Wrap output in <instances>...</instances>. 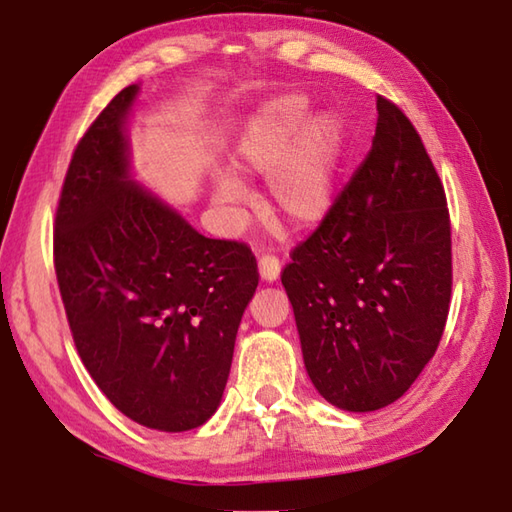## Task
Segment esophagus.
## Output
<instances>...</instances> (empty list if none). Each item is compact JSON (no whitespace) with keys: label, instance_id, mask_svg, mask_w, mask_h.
Listing matches in <instances>:
<instances>
[{"label":"esophagus","instance_id":"esophagus-1","mask_svg":"<svg viewBox=\"0 0 512 512\" xmlns=\"http://www.w3.org/2000/svg\"><path fill=\"white\" fill-rule=\"evenodd\" d=\"M280 276V262L271 255L259 257V278L264 282H276Z\"/></svg>","mask_w":512,"mask_h":512}]
</instances>
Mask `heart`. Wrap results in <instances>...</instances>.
Returning a JSON list of instances; mask_svg holds the SVG:
<instances>
[{
	"label": "heart",
	"instance_id": "heart-1",
	"mask_svg": "<svg viewBox=\"0 0 512 512\" xmlns=\"http://www.w3.org/2000/svg\"><path fill=\"white\" fill-rule=\"evenodd\" d=\"M303 94L264 103L236 140L232 165L246 177H269L266 207L292 230L322 223L335 204V183L347 144L345 119L333 110L312 114ZM213 200L227 211L248 202V188L234 174H220Z\"/></svg>",
	"mask_w": 512,
	"mask_h": 512
}]
</instances>
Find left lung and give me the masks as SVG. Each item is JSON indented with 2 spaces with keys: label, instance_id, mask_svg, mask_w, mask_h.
<instances>
[{
  "label": "left lung",
  "instance_id": "1",
  "mask_svg": "<svg viewBox=\"0 0 512 512\" xmlns=\"http://www.w3.org/2000/svg\"><path fill=\"white\" fill-rule=\"evenodd\" d=\"M451 285L444 186L411 121L379 96L370 154L282 271L317 393L345 411L402 398L437 352Z\"/></svg>",
  "mask_w": 512,
  "mask_h": 512
}]
</instances>
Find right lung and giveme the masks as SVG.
Listing matches in <instances>:
<instances>
[{
	"label": "right lung",
	"instance_id": "right-lung-1",
	"mask_svg": "<svg viewBox=\"0 0 512 512\" xmlns=\"http://www.w3.org/2000/svg\"><path fill=\"white\" fill-rule=\"evenodd\" d=\"M121 89L75 147L55 220V271L75 347L121 414L186 432L216 414L259 273L248 246L207 239L131 172Z\"/></svg>",
	"mask_w": 512,
	"mask_h": 512
}]
</instances>
